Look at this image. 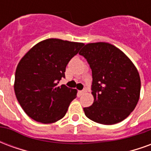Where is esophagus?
Segmentation results:
<instances>
[{"label":"esophagus","instance_id":"34e87169","mask_svg":"<svg viewBox=\"0 0 151 151\" xmlns=\"http://www.w3.org/2000/svg\"><path fill=\"white\" fill-rule=\"evenodd\" d=\"M86 92H87V90H86V89H83L82 91H81V94H82V95H84Z\"/></svg>","mask_w":151,"mask_h":151}]
</instances>
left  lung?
<instances>
[{"instance_id": "1", "label": "left lung", "mask_w": 151, "mask_h": 151, "mask_svg": "<svg viewBox=\"0 0 151 151\" xmlns=\"http://www.w3.org/2000/svg\"><path fill=\"white\" fill-rule=\"evenodd\" d=\"M92 71L94 103L84 108L86 117L96 123L114 124L124 120L139 100L141 79L133 63L111 43L86 44L79 52Z\"/></svg>"}]
</instances>
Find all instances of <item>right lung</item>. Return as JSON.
I'll return each instance as SVG.
<instances>
[{"label":"right lung","instance_id":"obj_1","mask_svg":"<svg viewBox=\"0 0 151 151\" xmlns=\"http://www.w3.org/2000/svg\"><path fill=\"white\" fill-rule=\"evenodd\" d=\"M84 44L59 39L43 40L20 60L15 72L14 92L28 116L43 124L62 119L77 90L59 86L66 65Z\"/></svg>","mask_w":151,"mask_h":151}]
</instances>
